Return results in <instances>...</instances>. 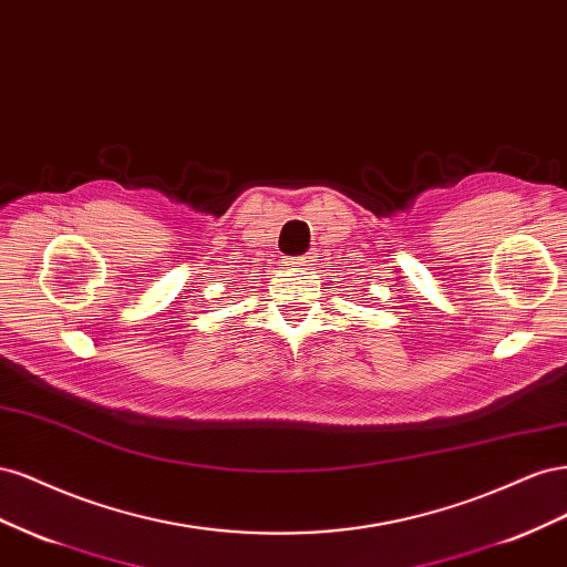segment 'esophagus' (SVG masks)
<instances>
[{
	"label": "esophagus",
	"mask_w": 567,
	"mask_h": 567,
	"mask_svg": "<svg viewBox=\"0 0 567 567\" xmlns=\"http://www.w3.org/2000/svg\"><path fill=\"white\" fill-rule=\"evenodd\" d=\"M290 265L298 267V269L310 267L312 265V255H298V257H293V260H290Z\"/></svg>",
	"instance_id": "1"
}]
</instances>
